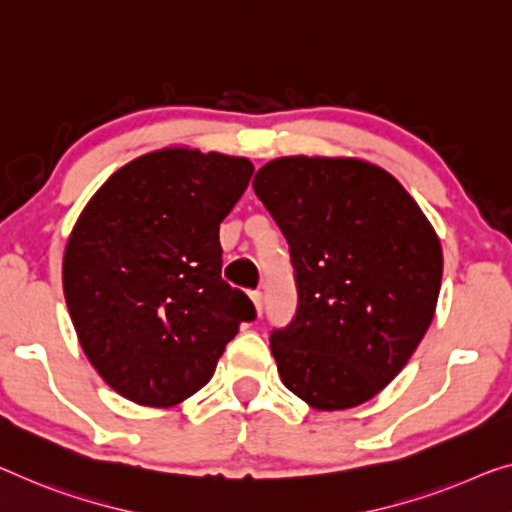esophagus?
I'll return each instance as SVG.
<instances>
[{"label":"esophagus","instance_id":"34e87169","mask_svg":"<svg viewBox=\"0 0 512 512\" xmlns=\"http://www.w3.org/2000/svg\"><path fill=\"white\" fill-rule=\"evenodd\" d=\"M250 301H253L257 315H262V308H264V296H262V292H250Z\"/></svg>","mask_w":512,"mask_h":512}]
</instances>
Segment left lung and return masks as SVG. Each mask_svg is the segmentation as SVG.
Segmentation results:
<instances>
[{
  "label": "left lung",
  "instance_id": "obj_1",
  "mask_svg": "<svg viewBox=\"0 0 512 512\" xmlns=\"http://www.w3.org/2000/svg\"><path fill=\"white\" fill-rule=\"evenodd\" d=\"M253 188L285 234L299 289L292 324L271 333L282 384L319 411L368 402L432 322L437 232L393 174L361 158H276Z\"/></svg>",
  "mask_w": 512,
  "mask_h": 512
}]
</instances>
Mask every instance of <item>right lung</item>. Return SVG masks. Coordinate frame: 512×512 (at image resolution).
I'll return each instance as SVG.
<instances>
[{"mask_svg": "<svg viewBox=\"0 0 512 512\" xmlns=\"http://www.w3.org/2000/svg\"><path fill=\"white\" fill-rule=\"evenodd\" d=\"M253 163L167 147L121 167L68 236L61 280L89 363L126 400L172 407L213 377L255 305L220 278V223Z\"/></svg>", "mask_w": 512, "mask_h": 512, "instance_id": "right-lung-1", "label": "right lung"}]
</instances>
